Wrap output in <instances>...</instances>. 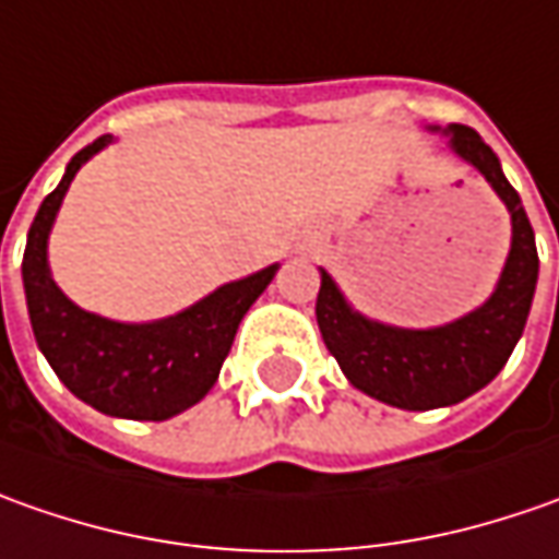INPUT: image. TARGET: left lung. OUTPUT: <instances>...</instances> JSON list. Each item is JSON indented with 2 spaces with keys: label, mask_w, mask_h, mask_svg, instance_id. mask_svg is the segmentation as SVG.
Returning a JSON list of instances; mask_svg holds the SVG:
<instances>
[{
  "label": "left lung",
  "mask_w": 559,
  "mask_h": 559,
  "mask_svg": "<svg viewBox=\"0 0 559 559\" xmlns=\"http://www.w3.org/2000/svg\"><path fill=\"white\" fill-rule=\"evenodd\" d=\"M430 132H439V126ZM442 135L454 157L471 164L510 213L508 260L489 299L449 324L399 328L361 316L331 272L318 269L316 318L328 353L356 390L405 412L449 408L491 383L523 337L538 284L535 231L495 151L471 126L454 123Z\"/></svg>",
  "instance_id": "1"
}]
</instances>
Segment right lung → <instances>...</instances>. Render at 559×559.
Returning a JSON list of instances; mask_svg holds the SVG:
<instances>
[{"label":"right lung","mask_w":559,"mask_h":559,"mask_svg":"<svg viewBox=\"0 0 559 559\" xmlns=\"http://www.w3.org/2000/svg\"><path fill=\"white\" fill-rule=\"evenodd\" d=\"M110 142L114 135H102L70 160L29 225L21 265L29 324L51 371L95 412L169 420L213 390L241 318L272 284L278 262L157 321H114L80 309L51 278L49 235L73 176Z\"/></svg>","instance_id":"add662e5"}]
</instances>
